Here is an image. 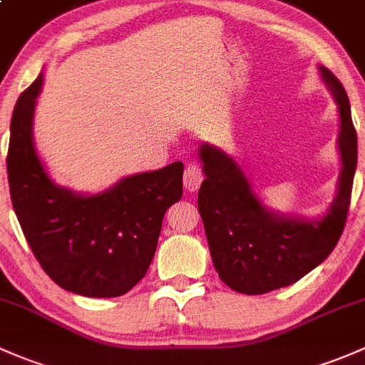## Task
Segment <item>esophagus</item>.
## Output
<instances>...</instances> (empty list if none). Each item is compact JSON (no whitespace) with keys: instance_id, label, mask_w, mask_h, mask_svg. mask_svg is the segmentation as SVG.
Listing matches in <instances>:
<instances>
[{"instance_id":"1","label":"esophagus","mask_w":365,"mask_h":365,"mask_svg":"<svg viewBox=\"0 0 365 365\" xmlns=\"http://www.w3.org/2000/svg\"><path fill=\"white\" fill-rule=\"evenodd\" d=\"M204 170H202V167L198 163H190L186 167V170H184V186H186L187 191H197L198 187H200L202 181H204Z\"/></svg>"}]
</instances>
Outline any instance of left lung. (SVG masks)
Here are the masks:
<instances>
[{
	"mask_svg": "<svg viewBox=\"0 0 365 365\" xmlns=\"http://www.w3.org/2000/svg\"><path fill=\"white\" fill-rule=\"evenodd\" d=\"M320 71L339 105L343 160L337 197L320 221L272 214L230 156L210 145L198 151L207 175L198 191V210L210 257L220 279L239 294L260 295L294 284L332 253L346 225L356 168V130L343 84L329 68L320 66Z\"/></svg>",
	"mask_w": 365,
	"mask_h": 365,
	"instance_id": "8db88e82",
	"label": "left lung"
}]
</instances>
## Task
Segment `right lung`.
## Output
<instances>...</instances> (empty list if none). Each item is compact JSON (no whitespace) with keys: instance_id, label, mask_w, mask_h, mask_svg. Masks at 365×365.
Instances as JSON below:
<instances>
[{"instance_id":"right-lung-1","label":"right lung","mask_w":365,"mask_h":365,"mask_svg":"<svg viewBox=\"0 0 365 365\" xmlns=\"http://www.w3.org/2000/svg\"><path fill=\"white\" fill-rule=\"evenodd\" d=\"M40 75L21 96L6 155L10 197L33 255L56 284L84 297H119L148 272L167 209L182 197L181 161L131 175L93 197L48 179L33 145Z\"/></svg>"}]
</instances>
